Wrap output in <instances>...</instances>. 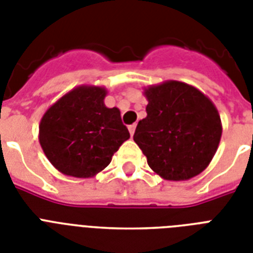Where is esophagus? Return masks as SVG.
Returning a JSON list of instances; mask_svg holds the SVG:
<instances>
[{"label":"esophagus","mask_w":253,"mask_h":253,"mask_svg":"<svg viewBox=\"0 0 253 253\" xmlns=\"http://www.w3.org/2000/svg\"><path fill=\"white\" fill-rule=\"evenodd\" d=\"M135 128H136V125H131V126H128V131H130L131 136H132V135H134Z\"/></svg>","instance_id":"34e87169"}]
</instances>
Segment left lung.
I'll list each match as a JSON object with an SVG mask.
<instances>
[{"instance_id":"left-lung-1","label":"left lung","mask_w":253,"mask_h":253,"mask_svg":"<svg viewBox=\"0 0 253 253\" xmlns=\"http://www.w3.org/2000/svg\"><path fill=\"white\" fill-rule=\"evenodd\" d=\"M147 117L134 140L150 168L166 180H189L211 162L222 136L218 110L198 89L167 81L144 91Z\"/></svg>"}]
</instances>
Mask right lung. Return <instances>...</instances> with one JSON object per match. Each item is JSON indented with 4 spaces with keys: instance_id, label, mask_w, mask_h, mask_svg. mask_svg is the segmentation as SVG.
<instances>
[{
    "instance_id": "add662e5",
    "label": "right lung",
    "mask_w": 253,
    "mask_h": 253,
    "mask_svg": "<svg viewBox=\"0 0 253 253\" xmlns=\"http://www.w3.org/2000/svg\"><path fill=\"white\" fill-rule=\"evenodd\" d=\"M105 95L103 87H76L42 118V148L51 164L67 176H94L130 138L118 109L105 106Z\"/></svg>"
}]
</instances>
